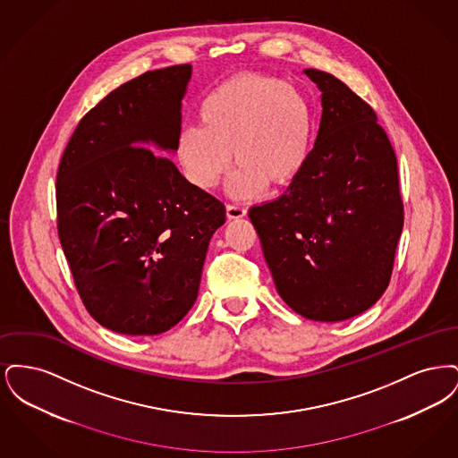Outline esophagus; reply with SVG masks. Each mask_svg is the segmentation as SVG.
<instances>
[{
  "label": "esophagus",
  "instance_id": "1",
  "mask_svg": "<svg viewBox=\"0 0 458 458\" xmlns=\"http://www.w3.org/2000/svg\"><path fill=\"white\" fill-rule=\"evenodd\" d=\"M247 215V209L240 204H228L226 206V216L230 219L243 218Z\"/></svg>",
  "mask_w": 458,
  "mask_h": 458
}]
</instances>
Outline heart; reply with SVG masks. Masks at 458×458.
Masks as SVG:
<instances>
[{"label": "heart", "instance_id": "obj_1", "mask_svg": "<svg viewBox=\"0 0 458 458\" xmlns=\"http://www.w3.org/2000/svg\"><path fill=\"white\" fill-rule=\"evenodd\" d=\"M200 125L183 127L176 154L187 178L202 191L239 163L228 182L235 197L280 189L304 170L314 144L316 113L304 90L282 79L245 73L211 90L199 108Z\"/></svg>", "mask_w": 458, "mask_h": 458}]
</instances>
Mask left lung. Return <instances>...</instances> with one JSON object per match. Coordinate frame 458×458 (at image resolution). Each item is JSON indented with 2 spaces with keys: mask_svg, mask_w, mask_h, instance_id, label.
<instances>
[{
  "mask_svg": "<svg viewBox=\"0 0 458 458\" xmlns=\"http://www.w3.org/2000/svg\"><path fill=\"white\" fill-rule=\"evenodd\" d=\"M323 114L301 174L249 211L280 297L312 321H345L385 293L403 202L392 142L369 105L331 73L307 68Z\"/></svg>",
  "mask_w": 458,
  "mask_h": 458,
  "instance_id": "left-lung-1",
  "label": "left lung"
}]
</instances>
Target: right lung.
Instances as JSON below:
<instances>
[{
	"label": "right lung",
	"mask_w": 458,
	"mask_h": 458,
	"mask_svg": "<svg viewBox=\"0 0 458 458\" xmlns=\"http://www.w3.org/2000/svg\"><path fill=\"white\" fill-rule=\"evenodd\" d=\"M192 66L151 70L79 122L56 174L58 237L89 314L142 336L174 327L197 299L225 206L174 161Z\"/></svg>",
	"instance_id": "right-lung-1"
}]
</instances>
